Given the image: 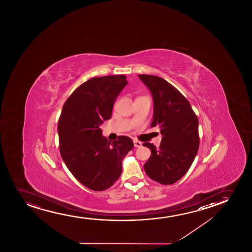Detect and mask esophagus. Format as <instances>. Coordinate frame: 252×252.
<instances>
[{"label":"esophagus","instance_id":"esophagus-1","mask_svg":"<svg viewBox=\"0 0 252 252\" xmlns=\"http://www.w3.org/2000/svg\"><path fill=\"white\" fill-rule=\"evenodd\" d=\"M133 145H134L135 147H141L142 143L140 141H138V140H133Z\"/></svg>","mask_w":252,"mask_h":252}]
</instances>
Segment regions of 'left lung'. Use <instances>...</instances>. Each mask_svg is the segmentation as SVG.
<instances>
[{
  "label": "left lung",
  "mask_w": 252,
  "mask_h": 252,
  "mask_svg": "<svg viewBox=\"0 0 252 252\" xmlns=\"http://www.w3.org/2000/svg\"><path fill=\"white\" fill-rule=\"evenodd\" d=\"M138 77L153 97L151 126H158L162 136L159 148L148 142L143 144L152 152L145 171L153 181L170 185L179 181L193 163L200 145L199 121L189 100L166 80L151 75Z\"/></svg>",
  "instance_id": "1"
}]
</instances>
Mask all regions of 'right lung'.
<instances>
[{"label":"right lung","instance_id":"right-lung-1","mask_svg":"<svg viewBox=\"0 0 252 252\" xmlns=\"http://www.w3.org/2000/svg\"><path fill=\"white\" fill-rule=\"evenodd\" d=\"M126 84L125 75L88 80L69 95L59 117L63 160L75 178L94 191L114 185L122 172L123 158L133 147L126 136L107 142L100 128L110 119L114 102Z\"/></svg>","mask_w":252,"mask_h":252}]
</instances>
